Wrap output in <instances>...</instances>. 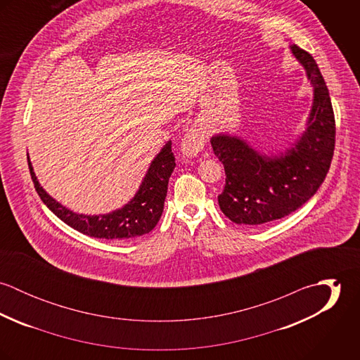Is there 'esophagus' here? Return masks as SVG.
Wrapping results in <instances>:
<instances>
[{"label":"esophagus","mask_w":360,"mask_h":360,"mask_svg":"<svg viewBox=\"0 0 360 360\" xmlns=\"http://www.w3.org/2000/svg\"><path fill=\"white\" fill-rule=\"evenodd\" d=\"M206 143V131L204 130L202 126H191L183 140H181V151L183 155L187 158H195L197 155L200 154Z\"/></svg>","instance_id":"1"}]
</instances>
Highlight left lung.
I'll return each mask as SVG.
<instances>
[{
  "mask_svg": "<svg viewBox=\"0 0 360 360\" xmlns=\"http://www.w3.org/2000/svg\"><path fill=\"white\" fill-rule=\"evenodd\" d=\"M290 49L313 86L307 130L292 147L267 156L237 136L210 139L226 172L219 206L237 224L260 226L295 212L316 194L331 165L335 120L327 86L313 56L295 44Z\"/></svg>",
  "mask_w": 360,
  "mask_h": 360,
  "instance_id": "8db88e82",
  "label": "left lung"
}]
</instances>
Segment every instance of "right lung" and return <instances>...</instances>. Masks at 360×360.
I'll use <instances>...</instances> for the list:
<instances>
[{
    "mask_svg": "<svg viewBox=\"0 0 360 360\" xmlns=\"http://www.w3.org/2000/svg\"><path fill=\"white\" fill-rule=\"evenodd\" d=\"M27 162L34 188L52 213L72 229L86 236L105 240H129L154 230L162 216L169 179L176 166L172 141H167L151 162L139 191L130 202L110 213L91 216L75 213L53 200L40 186L29 156Z\"/></svg>",
    "mask_w": 360,
    "mask_h": 360,
    "instance_id": "add662e5",
    "label": "right lung"
}]
</instances>
